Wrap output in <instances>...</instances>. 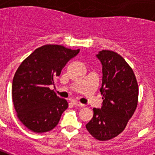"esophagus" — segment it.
Returning a JSON list of instances; mask_svg holds the SVG:
<instances>
[{
  "label": "esophagus",
  "instance_id": "1",
  "mask_svg": "<svg viewBox=\"0 0 155 155\" xmlns=\"http://www.w3.org/2000/svg\"><path fill=\"white\" fill-rule=\"evenodd\" d=\"M73 103L74 106H76V107H83L85 105L84 104H82L81 102H79V101H73Z\"/></svg>",
  "mask_w": 155,
  "mask_h": 155
}]
</instances>
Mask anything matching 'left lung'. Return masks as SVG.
<instances>
[{
	"mask_svg": "<svg viewBox=\"0 0 155 155\" xmlns=\"http://www.w3.org/2000/svg\"><path fill=\"white\" fill-rule=\"evenodd\" d=\"M102 65L101 109L93 108V117L86 128L95 139L106 141L120 135L137 107L139 87L131 67L120 54L101 50L97 54Z\"/></svg>",
	"mask_w": 155,
	"mask_h": 155,
	"instance_id": "obj_1",
	"label": "left lung"
}]
</instances>
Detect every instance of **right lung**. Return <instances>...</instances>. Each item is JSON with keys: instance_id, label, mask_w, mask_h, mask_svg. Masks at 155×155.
I'll use <instances>...</instances> for the list:
<instances>
[{"instance_id": "right-lung-1", "label": "right lung", "mask_w": 155, "mask_h": 155, "mask_svg": "<svg viewBox=\"0 0 155 155\" xmlns=\"http://www.w3.org/2000/svg\"><path fill=\"white\" fill-rule=\"evenodd\" d=\"M79 53L63 45H46L36 48L15 73L12 100L18 119L31 131L44 133L58 125L68 101L58 97L49 85L68 61Z\"/></svg>"}]
</instances>
